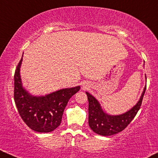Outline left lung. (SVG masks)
Wrapping results in <instances>:
<instances>
[{"instance_id":"1","label":"left lung","mask_w":158,"mask_h":158,"mask_svg":"<svg viewBox=\"0 0 158 158\" xmlns=\"http://www.w3.org/2000/svg\"><path fill=\"white\" fill-rule=\"evenodd\" d=\"M147 85L139 102L131 110L125 114L117 116H111L106 114L102 110L98 101L93 95L86 93L89 101V125L97 134L108 136L123 131L133 120L138 111L140 109Z\"/></svg>"}]
</instances>
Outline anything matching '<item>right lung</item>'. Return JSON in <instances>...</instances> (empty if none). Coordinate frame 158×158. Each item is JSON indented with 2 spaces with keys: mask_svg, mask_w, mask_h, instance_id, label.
Here are the masks:
<instances>
[{
  "mask_svg": "<svg viewBox=\"0 0 158 158\" xmlns=\"http://www.w3.org/2000/svg\"><path fill=\"white\" fill-rule=\"evenodd\" d=\"M23 60L16 68L14 98L18 112L26 125L33 131L49 133L60 125L63 111L69 99L80 87L60 89L45 96H32L23 87L19 69Z\"/></svg>",
  "mask_w": 158,
  "mask_h": 158,
  "instance_id": "1",
  "label": "right lung"
}]
</instances>
